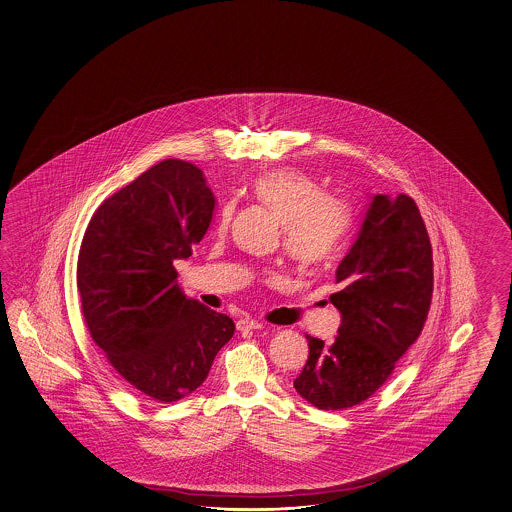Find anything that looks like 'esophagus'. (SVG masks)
<instances>
[{
    "mask_svg": "<svg viewBox=\"0 0 512 512\" xmlns=\"http://www.w3.org/2000/svg\"><path fill=\"white\" fill-rule=\"evenodd\" d=\"M238 331H248V329H262L261 322H257V320H251V318H242V320H238L237 322Z\"/></svg>",
    "mask_w": 512,
    "mask_h": 512,
    "instance_id": "obj_1",
    "label": "esophagus"
}]
</instances>
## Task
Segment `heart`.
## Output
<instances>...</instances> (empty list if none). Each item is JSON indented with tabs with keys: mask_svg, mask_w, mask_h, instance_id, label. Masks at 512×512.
I'll list each match as a JSON object with an SVG mask.
<instances>
[{
	"mask_svg": "<svg viewBox=\"0 0 512 512\" xmlns=\"http://www.w3.org/2000/svg\"><path fill=\"white\" fill-rule=\"evenodd\" d=\"M251 190L285 227V248L292 259L316 264L337 251L348 231V207L325 196L324 188L312 177L281 168L257 177ZM231 214L233 209L225 205L220 212V229L227 227Z\"/></svg>",
	"mask_w": 512,
	"mask_h": 512,
	"instance_id": "b5f03b06",
	"label": "heart"
}]
</instances>
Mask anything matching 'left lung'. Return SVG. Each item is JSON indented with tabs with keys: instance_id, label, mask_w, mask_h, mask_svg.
Wrapping results in <instances>:
<instances>
[{
	"instance_id": "left-lung-1",
	"label": "left lung",
	"mask_w": 512,
	"mask_h": 512,
	"mask_svg": "<svg viewBox=\"0 0 512 512\" xmlns=\"http://www.w3.org/2000/svg\"><path fill=\"white\" fill-rule=\"evenodd\" d=\"M340 311L331 346L309 337V359L294 388L322 411L370 398L424 329L433 296V251L422 214L405 194H375L337 268Z\"/></svg>"
}]
</instances>
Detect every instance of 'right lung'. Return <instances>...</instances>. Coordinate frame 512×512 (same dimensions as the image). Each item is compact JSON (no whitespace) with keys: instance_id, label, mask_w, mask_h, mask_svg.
I'll return each instance as SVG.
<instances>
[{"instance_id":"obj_1","label":"right lung","mask_w":512,"mask_h":512,"mask_svg":"<svg viewBox=\"0 0 512 512\" xmlns=\"http://www.w3.org/2000/svg\"><path fill=\"white\" fill-rule=\"evenodd\" d=\"M216 200L198 166L168 159L101 203L77 259L90 337L144 398L172 403L207 379L235 322L190 300L174 262L188 259Z\"/></svg>"}]
</instances>
